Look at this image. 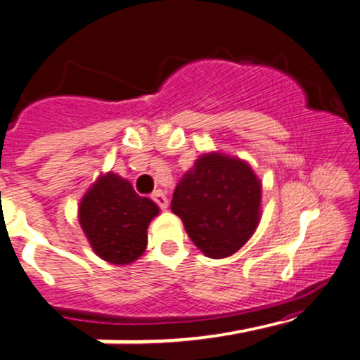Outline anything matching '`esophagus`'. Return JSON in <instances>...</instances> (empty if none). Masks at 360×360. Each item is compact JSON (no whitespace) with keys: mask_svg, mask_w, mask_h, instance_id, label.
Here are the masks:
<instances>
[{"mask_svg":"<svg viewBox=\"0 0 360 360\" xmlns=\"http://www.w3.org/2000/svg\"><path fill=\"white\" fill-rule=\"evenodd\" d=\"M153 200L161 207V210H167L169 206V199H167V193L163 190H156L153 193Z\"/></svg>","mask_w":360,"mask_h":360,"instance_id":"1","label":"esophagus"}]
</instances>
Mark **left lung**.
Segmentation results:
<instances>
[{
  "label": "left lung",
  "mask_w": 360,
  "mask_h": 360,
  "mask_svg": "<svg viewBox=\"0 0 360 360\" xmlns=\"http://www.w3.org/2000/svg\"><path fill=\"white\" fill-rule=\"evenodd\" d=\"M261 183L245 161L204 154L174 190L170 207L213 259L233 256L259 224Z\"/></svg>",
  "instance_id": "8db88e82"
}]
</instances>
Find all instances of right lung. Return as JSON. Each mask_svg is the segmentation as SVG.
<instances>
[{"label":"right lung","mask_w":360,"mask_h":360,"mask_svg":"<svg viewBox=\"0 0 360 360\" xmlns=\"http://www.w3.org/2000/svg\"><path fill=\"white\" fill-rule=\"evenodd\" d=\"M158 206L140 197L129 181L106 174L86 191L79 204V224L101 259L127 264L147 247V227Z\"/></svg>","instance_id":"1"}]
</instances>
